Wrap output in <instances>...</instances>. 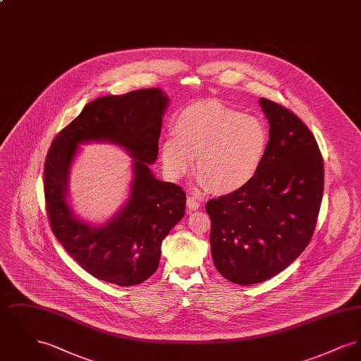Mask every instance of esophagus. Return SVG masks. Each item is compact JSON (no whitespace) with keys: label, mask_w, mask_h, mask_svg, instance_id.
<instances>
[{"label":"esophagus","mask_w":361,"mask_h":361,"mask_svg":"<svg viewBox=\"0 0 361 361\" xmlns=\"http://www.w3.org/2000/svg\"><path fill=\"white\" fill-rule=\"evenodd\" d=\"M187 207H188L189 209H197L200 207V202H199V199L196 196L189 195L188 199H187Z\"/></svg>","instance_id":"esophagus-1"}]
</instances>
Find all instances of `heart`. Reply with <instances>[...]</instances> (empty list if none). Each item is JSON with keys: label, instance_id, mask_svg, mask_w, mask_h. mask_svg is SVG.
<instances>
[{"label": "heart", "instance_id": "1", "mask_svg": "<svg viewBox=\"0 0 361 361\" xmlns=\"http://www.w3.org/2000/svg\"><path fill=\"white\" fill-rule=\"evenodd\" d=\"M176 137L161 145L164 169L180 178L195 161L200 181L216 193L246 187L257 174L268 147L264 123L215 103L192 104L174 119Z\"/></svg>", "mask_w": 361, "mask_h": 361}]
</instances>
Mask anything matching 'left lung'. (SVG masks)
<instances>
[{
	"label": "left lung",
	"mask_w": 361,
	"mask_h": 361,
	"mask_svg": "<svg viewBox=\"0 0 361 361\" xmlns=\"http://www.w3.org/2000/svg\"><path fill=\"white\" fill-rule=\"evenodd\" d=\"M259 104L269 121L259 171L246 187L206 204L214 264L240 286L262 283L300 256L324 195V158L309 127L279 103Z\"/></svg>",
	"instance_id": "8db88e82"
}]
</instances>
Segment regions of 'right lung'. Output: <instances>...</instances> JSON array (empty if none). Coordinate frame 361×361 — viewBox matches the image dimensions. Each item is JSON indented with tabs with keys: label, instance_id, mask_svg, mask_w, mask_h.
<instances>
[{
	"label": "right lung",
	"instance_id": "add662e5",
	"mask_svg": "<svg viewBox=\"0 0 361 361\" xmlns=\"http://www.w3.org/2000/svg\"><path fill=\"white\" fill-rule=\"evenodd\" d=\"M166 105L157 87L96 99L56 134L46 154L43 188L52 233L81 268L106 283L127 287L147 280L158 268L162 240L185 214L183 188L157 180L149 169ZM89 140L118 142L136 159L130 199L103 228L75 220L66 202L69 164L78 143Z\"/></svg>",
	"mask_w": 361,
	"mask_h": 361
}]
</instances>
